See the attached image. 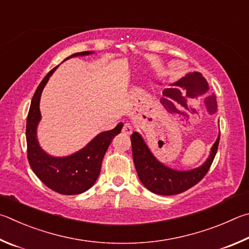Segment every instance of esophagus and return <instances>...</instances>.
Returning a JSON list of instances; mask_svg holds the SVG:
<instances>
[{"mask_svg":"<svg viewBox=\"0 0 249 249\" xmlns=\"http://www.w3.org/2000/svg\"><path fill=\"white\" fill-rule=\"evenodd\" d=\"M122 132L124 134H131L132 133V125L130 124H124V128H122Z\"/></svg>","mask_w":249,"mask_h":249,"instance_id":"1","label":"esophagus"}]
</instances>
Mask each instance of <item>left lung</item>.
Here are the masks:
<instances>
[{"instance_id":"obj_1","label":"left lung","mask_w":249,"mask_h":249,"mask_svg":"<svg viewBox=\"0 0 249 249\" xmlns=\"http://www.w3.org/2000/svg\"><path fill=\"white\" fill-rule=\"evenodd\" d=\"M219 141L220 133L211 147L210 154L202 165L188 171H178L160 162L152 153L141 134L133 132L131 136L132 156L138 176L143 186L156 195L173 196L184 193L206 176L214 160Z\"/></svg>"}]
</instances>
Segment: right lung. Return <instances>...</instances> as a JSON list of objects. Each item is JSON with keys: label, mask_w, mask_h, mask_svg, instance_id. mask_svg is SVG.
Instances as JSON below:
<instances>
[{"label": "right lung", "mask_w": 249, "mask_h": 249, "mask_svg": "<svg viewBox=\"0 0 249 249\" xmlns=\"http://www.w3.org/2000/svg\"><path fill=\"white\" fill-rule=\"evenodd\" d=\"M93 53V51L77 52L65 60L73 56H84ZM58 67L47 74L37 87L32 99L26 124L27 156L30 167L47 187L61 195H78L89 190L97 180L104 155L112 139L121 132L124 124L120 122L115 129L100 132L83 149L71 155L52 156L43 151L37 138V128L41 120L39 104L43 89Z\"/></svg>", "instance_id": "1"}]
</instances>
